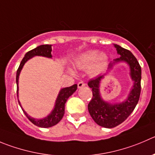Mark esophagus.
<instances>
[{
  "mask_svg": "<svg viewBox=\"0 0 155 155\" xmlns=\"http://www.w3.org/2000/svg\"><path fill=\"white\" fill-rule=\"evenodd\" d=\"M85 85H86V83H84V81H80L78 82V88L83 87H84Z\"/></svg>",
  "mask_w": 155,
  "mask_h": 155,
  "instance_id": "obj_1",
  "label": "esophagus"
}]
</instances>
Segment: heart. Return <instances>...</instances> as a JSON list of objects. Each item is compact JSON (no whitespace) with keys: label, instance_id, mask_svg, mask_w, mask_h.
<instances>
[{"label":"heart","instance_id":"b5f03b06","mask_svg":"<svg viewBox=\"0 0 155 155\" xmlns=\"http://www.w3.org/2000/svg\"><path fill=\"white\" fill-rule=\"evenodd\" d=\"M108 62V57L105 53H99L97 50H91L81 54L74 60L75 68L78 69L89 68V73L97 75L104 71Z\"/></svg>","mask_w":155,"mask_h":155}]
</instances>
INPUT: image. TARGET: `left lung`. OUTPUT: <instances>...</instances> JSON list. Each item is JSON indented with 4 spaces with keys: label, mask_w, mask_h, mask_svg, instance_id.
<instances>
[{
    "label": "left lung",
    "mask_w": 155,
    "mask_h": 155,
    "mask_svg": "<svg viewBox=\"0 0 155 155\" xmlns=\"http://www.w3.org/2000/svg\"><path fill=\"white\" fill-rule=\"evenodd\" d=\"M120 57L115 61H124L130 66L131 77L134 81V86L129 97L122 104H110L101 99L99 92V85L102 76H97L88 81V86L92 89L93 97L88 104V111L97 124L105 128H113L123 123L132 113L138 102L141 94V69L138 60L129 50L115 45ZM113 64H110V67Z\"/></svg>",
    "instance_id": "left-lung-1"
}]
</instances>
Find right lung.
<instances>
[{"mask_svg": "<svg viewBox=\"0 0 155 155\" xmlns=\"http://www.w3.org/2000/svg\"><path fill=\"white\" fill-rule=\"evenodd\" d=\"M51 45H42L36 47V48H33V49L30 50L28 52L26 53L24 58L20 62V66H19L18 69L17 71V77H16V81H17V93H18V79H19V75H20V71L23 68V66L26 63L27 60L31 58L32 57L35 56V55H39V56H45L48 57V58H51ZM78 85L74 84L72 86L68 87L63 88L61 90L58 96V98L56 100V103H55V106L51 112V114L48 115L47 117L44 118L42 119H35L33 118L30 117L27 115V113L23 110V113L26 115V117L28 118L31 123H32L36 126H39L41 128H48L51 127V126H54V125L58 124L59 123L61 119H62L63 116L64 114V104H65L66 101L68 99L70 96H71L75 91L77 90ZM19 104L20 106V101H18ZM21 107V106H20Z\"/></svg>", "mask_w": 155, "mask_h": 155, "instance_id": "obj_1", "label": "right lung"}]
</instances>
